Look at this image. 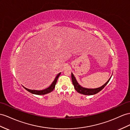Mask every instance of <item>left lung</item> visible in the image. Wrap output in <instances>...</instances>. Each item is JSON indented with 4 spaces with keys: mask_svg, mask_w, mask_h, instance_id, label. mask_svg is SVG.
<instances>
[{
    "mask_svg": "<svg viewBox=\"0 0 130 130\" xmlns=\"http://www.w3.org/2000/svg\"><path fill=\"white\" fill-rule=\"evenodd\" d=\"M60 75V73H59V74L56 76V77H55L54 81L53 82V83L52 84V85L49 86V87H48L47 88H45L44 89H42V90L41 91H37V90H33V89H29L25 88V89L27 90V91H28L29 92L31 93L32 94H37V95H44L45 94H47L49 93L52 92V91H53V89H54L55 88V86L56 85V81H57V79L59 77V76ZM74 86V88L76 89V91H77V92L79 93H80V91H79V89H80V87H79V86L78 85V84H76V83H74L73 84Z\"/></svg>",
    "mask_w": 130,
    "mask_h": 130,
    "instance_id": "obj_1",
    "label": "left lung"
}]
</instances>
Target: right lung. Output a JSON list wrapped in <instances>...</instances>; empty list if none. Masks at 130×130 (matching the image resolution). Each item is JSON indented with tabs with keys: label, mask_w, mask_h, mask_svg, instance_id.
<instances>
[{
	"label": "right lung",
	"mask_w": 130,
	"mask_h": 130,
	"mask_svg": "<svg viewBox=\"0 0 130 130\" xmlns=\"http://www.w3.org/2000/svg\"><path fill=\"white\" fill-rule=\"evenodd\" d=\"M71 78H72V84H74V83H76V84H78V82H77V81H76V78L75 77V76H74V75H73L72 73L71 74ZM109 81H107V82H106V84H105L104 85L102 86V87L97 88H95V89H88V88H83V87H81V86H79V84H78V85L79 86V87H80V88H81L80 89H79V91H80V93L82 94L89 95L97 94V93H98L99 92H100L101 90H102V89L104 88L105 86L106 85H107Z\"/></svg>",
	"instance_id": "add662e5"
}]
</instances>
